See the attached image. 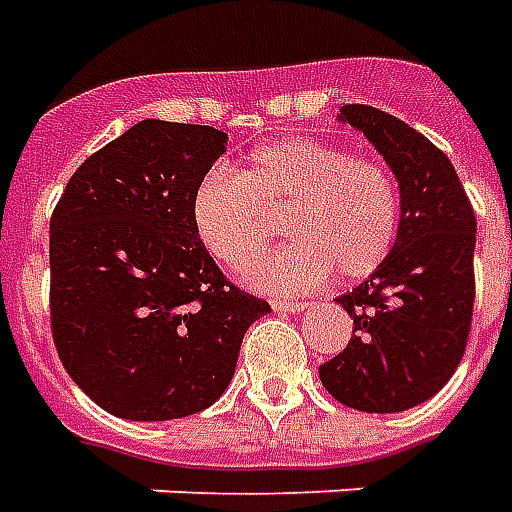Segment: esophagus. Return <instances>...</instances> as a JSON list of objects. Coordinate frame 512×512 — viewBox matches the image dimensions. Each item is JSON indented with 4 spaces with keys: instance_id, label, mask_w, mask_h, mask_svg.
I'll return each mask as SVG.
<instances>
[{
    "instance_id": "esophagus-1",
    "label": "esophagus",
    "mask_w": 512,
    "mask_h": 512,
    "mask_svg": "<svg viewBox=\"0 0 512 512\" xmlns=\"http://www.w3.org/2000/svg\"><path fill=\"white\" fill-rule=\"evenodd\" d=\"M276 309V312H304V309H309V301H274L271 304Z\"/></svg>"
}]
</instances>
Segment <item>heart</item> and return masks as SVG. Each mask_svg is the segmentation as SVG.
Masks as SVG:
<instances>
[{
  "label": "heart",
  "instance_id": "obj_1",
  "mask_svg": "<svg viewBox=\"0 0 512 512\" xmlns=\"http://www.w3.org/2000/svg\"><path fill=\"white\" fill-rule=\"evenodd\" d=\"M282 252L252 271L266 293H301L339 271L355 282L374 274L399 238L401 198L380 160L317 138H282L246 154L238 176L211 168L192 189L195 236L219 263L246 271L274 236L266 211H285Z\"/></svg>",
  "mask_w": 512,
  "mask_h": 512
}]
</instances>
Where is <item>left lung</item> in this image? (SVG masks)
I'll list each match as a JSON object with an SVG mask.
<instances>
[{"label":"left lung","instance_id":"left-lung-1","mask_svg":"<svg viewBox=\"0 0 512 512\" xmlns=\"http://www.w3.org/2000/svg\"><path fill=\"white\" fill-rule=\"evenodd\" d=\"M336 119L363 132L393 170L401 225L385 263L336 298L352 339L320 366V380L344 407L404 412L442 391L464 355L478 222L456 168L410 124L372 105H342Z\"/></svg>","mask_w":512,"mask_h":512}]
</instances>
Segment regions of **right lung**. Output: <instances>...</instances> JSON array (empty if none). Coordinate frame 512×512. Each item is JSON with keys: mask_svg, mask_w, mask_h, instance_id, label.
<instances>
[{"mask_svg": "<svg viewBox=\"0 0 512 512\" xmlns=\"http://www.w3.org/2000/svg\"><path fill=\"white\" fill-rule=\"evenodd\" d=\"M227 132L143 119L75 170L51 217V328L64 369L124 420L225 393L266 301L225 279L189 217Z\"/></svg>", "mask_w": 512, "mask_h": 512, "instance_id": "add662e5", "label": "right lung"}]
</instances>
